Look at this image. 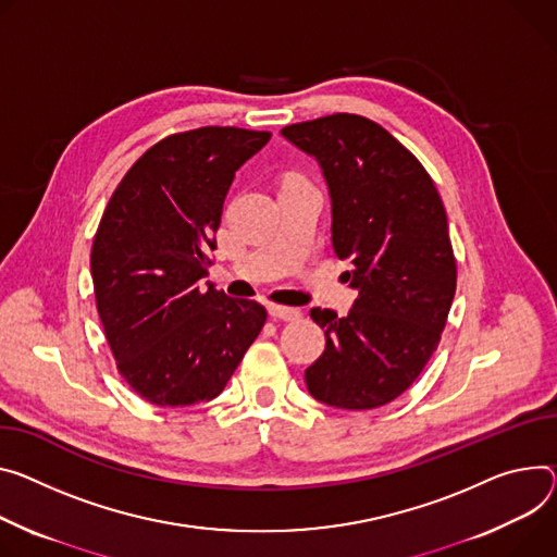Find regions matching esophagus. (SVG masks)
<instances>
[{"label": "esophagus", "mask_w": 557, "mask_h": 557, "mask_svg": "<svg viewBox=\"0 0 557 557\" xmlns=\"http://www.w3.org/2000/svg\"><path fill=\"white\" fill-rule=\"evenodd\" d=\"M269 313L271 318L275 320H284V322H295L301 318V311L299 309H290V307H280V305H271L269 307Z\"/></svg>", "instance_id": "esophagus-1"}]
</instances>
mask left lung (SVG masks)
I'll list each match as a JSON object with an SVG mask.
<instances>
[{"mask_svg": "<svg viewBox=\"0 0 557 557\" xmlns=\"http://www.w3.org/2000/svg\"><path fill=\"white\" fill-rule=\"evenodd\" d=\"M282 135L320 162L335 256L360 290L346 318L311 309L326 348L305 373L309 393L346 411L384 407L431 360L455 295L442 197L411 150L362 115L299 122Z\"/></svg>", "mask_w": 557, "mask_h": 557, "instance_id": "obj_1", "label": "left lung"}]
</instances>
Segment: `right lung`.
Returning <instances> with one entry per match:
<instances>
[{"label":"right lung","instance_id":"right-lung-1","mask_svg":"<svg viewBox=\"0 0 557 557\" xmlns=\"http://www.w3.org/2000/svg\"><path fill=\"white\" fill-rule=\"evenodd\" d=\"M269 131L205 126L150 146L99 220L90 275L120 375L156 407L218 397L267 309L201 286L235 171Z\"/></svg>","mask_w":557,"mask_h":557}]
</instances>
